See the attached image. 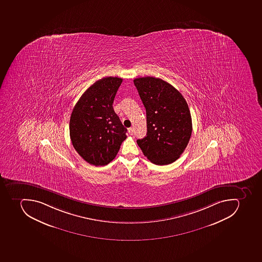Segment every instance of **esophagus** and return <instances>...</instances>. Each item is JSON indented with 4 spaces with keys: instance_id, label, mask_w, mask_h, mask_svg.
Masks as SVG:
<instances>
[{
    "instance_id": "esophagus-1",
    "label": "esophagus",
    "mask_w": 262,
    "mask_h": 262,
    "mask_svg": "<svg viewBox=\"0 0 262 262\" xmlns=\"http://www.w3.org/2000/svg\"><path fill=\"white\" fill-rule=\"evenodd\" d=\"M128 132H129V134H130V136L134 134V129H133V127L129 128V129H128Z\"/></svg>"
}]
</instances>
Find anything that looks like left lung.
<instances>
[{
    "label": "left lung",
    "mask_w": 262,
    "mask_h": 262,
    "mask_svg": "<svg viewBox=\"0 0 262 262\" xmlns=\"http://www.w3.org/2000/svg\"><path fill=\"white\" fill-rule=\"evenodd\" d=\"M134 84L146 110L147 134L137 144L149 161L166 165L176 161L192 132L188 105L178 90L159 78H136Z\"/></svg>",
    "instance_id": "left-lung-1"
}]
</instances>
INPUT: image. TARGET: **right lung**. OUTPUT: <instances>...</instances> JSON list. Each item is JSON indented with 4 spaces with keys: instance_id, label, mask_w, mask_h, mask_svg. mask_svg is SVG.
I'll use <instances>...</instances> for the list:
<instances>
[{
    "instance_id": "add662e5",
    "label": "right lung",
    "mask_w": 262,
    "mask_h": 262,
    "mask_svg": "<svg viewBox=\"0 0 262 262\" xmlns=\"http://www.w3.org/2000/svg\"><path fill=\"white\" fill-rule=\"evenodd\" d=\"M122 78H103L90 86L74 107L70 119V137L80 157L94 166L114 159L126 128L113 110V103Z\"/></svg>"
}]
</instances>
